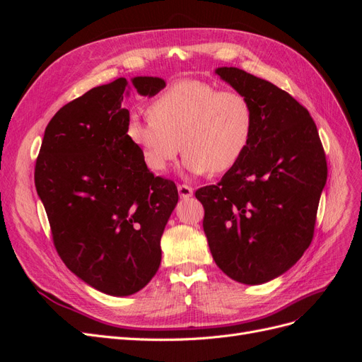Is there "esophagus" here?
I'll return each mask as SVG.
<instances>
[{"label": "esophagus", "mask_w": 362, "mask_h": 362, "mask_svg": "<svg viewBox=\"0 0 362 362\" xmlns=\"http://www.w3.org/2000/svg\"><path fill=\"white\" fill-rule=\"evenodd\" d=\"M178 193H180V198L189 199V198H192V196H193V189L190 187V185L181 184V185H178Z\"/></svg>", "instance_id": "esophagus-1"}]
</instances>
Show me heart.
<instances>
[{"label":"heart","instance_id":"obj_1","mask_svg":"<svg viewBox=\"0 0 362 362\" xmlns=\"http://www.w3.org/2000/svg\"><path fill=\"white\" fill-rule=\"evenodd\" d=\"M148 116H131L127 137L156 173L166 172L181 148L185 172L231 170L246 154L255 124L254 108L243 93L201 80L170 86L149 104Z\"/></svg>","mask_w":362,"mask_h":362}]
</instances>
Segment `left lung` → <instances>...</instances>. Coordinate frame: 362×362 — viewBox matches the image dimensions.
<instances>
[{
    "mask_svg": "<svg viewBox=\"0 0 362 362\" xmlns=\"http://www.w3.org/2000/svg\"><path fill=\"white\" fill-rule=\"evenodd\" d=\"M216 74L250 101L254 134L237 166L194 194L218 269L257 286L286 273L311 245L326 157L313 117L291 95L238 68Z\"/></svg>",
    "mask_w": 362,
    "mask_h": 362,
    "instance_id": "8db88e82",
    "label": "left lung"
}]
</instances>
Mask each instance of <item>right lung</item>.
Masks as SVG:
<instances>
[{
    "label": "right lung",
    "mask_w": 362,
    "mask_h": 362,
    "mask_svg": "<svg viewBox=\"0 0 362 362\" xmlns=\"http://www.w3.org/2000/svg\"><path fill=\"white\" fill-rule=\"evenodd\" d=\"M131 83L149 98L166 87L158 76ZM128 89L117 78L63 105L45 129L35 169L60 258L110 296L134 294L156 275L160 240L178 202L175 182L154 177L127 137Z\"/></svg>",
    "instance_id": "right-lung-1"
}]
</instances>
